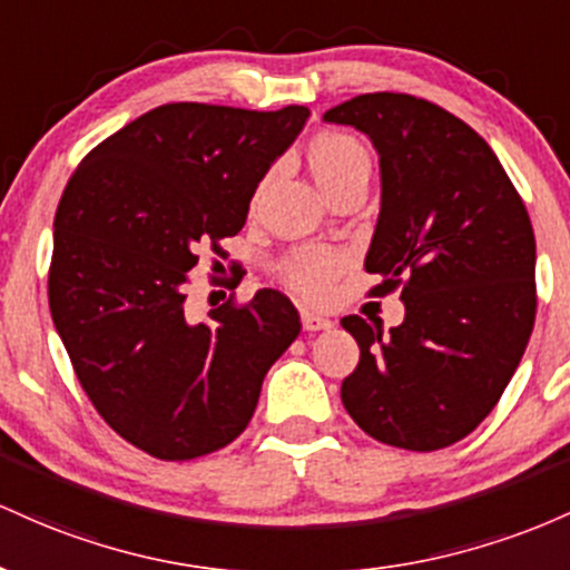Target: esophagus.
Masks as SVG:
<instances>
[{"label": "esophagus", "instance_id": "1", "mask_svg": "<svg viewBox=\"0 0 570 570\" xmlns=\"http://www.w3.org/2000/svg\"><path fill=\"white\" fill-rule=\"evenodd\" d=\"M302 325H304V331H325L334 325V320L317 315V312H302Z\"/></svg>", "mask_w": 570, "mask_h": 570}]
</instances>
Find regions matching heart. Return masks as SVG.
I'll list each match as a JSON object with an SVG mask.
<instances>
[{"label": "heart", "instance_id": "heart-1", "mask_svg": "<svg viewBox=\"0 0 570 570\" xmlns=\"http://www.w3.org/2000/svg\"><path fill=\"white\" fill-rule=\"evenodd\" d=\"M304 161L323 194L336 185L368 177L371 158L363 142L353 134L320 131L304 147ZM344 268V255L325 247H298L283 261V277L306 298H323L334 287V279Z\"/></svg>", "mask_w": 570, "mask_h": 570}]
</instances>
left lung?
<instances>
[{
  "mask_svg": "<svg viewBox=\"0 0 570 570\" xmlns=\"http://www.w3.org/2000/svg\"><path fill=\"white\" fill-rule=\"evenodd\" d=\"M380 153L382 207L366 272L401 287L399 328L350 315L361 361L342 404L371 439L433 452L469 436L520 366L535 320V236L495 153L409 94H363L323 115Z\"/></svg>",
  "mask_w": 570,
  "mask_h": 570,
  "instance_id": "obj_1",
  "label": "left lung"
}]
</instances>
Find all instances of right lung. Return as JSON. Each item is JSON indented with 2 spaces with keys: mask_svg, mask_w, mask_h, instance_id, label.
<instances>
[{
  "mask_svg": "<svg viewBox=\"0 0 570 570\" xmlns=\"http://www.w3.org/2000/svg\"><path fill=\"white\" fill-rule=\"evenodd\" d=\"M309 118L171 101L82 158L53 220L48 302L75 374L118 436L158 460H194L250 423L272 363L302 331L264 287L209 320L185 312L202 247L247 220L268 166Z\"/></svg>",
  "mask_w": 570,
  "mask_h": 570,
  "instance_id": "1",
  "label": "right lung"
}]
</instances>
